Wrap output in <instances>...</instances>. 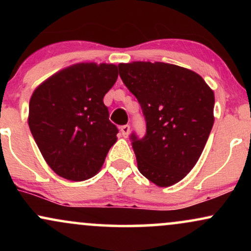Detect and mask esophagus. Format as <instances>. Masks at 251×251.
I'll return each mask as SVG.
<instances>
[{"label": "esophagus", "instance_id": "34e87169", "mask_svg": "<svg viewBox=\"0 0 251 251\" xmlns=\"http://www.w3.org/2000/svg\"><path fill=\"white\" fill-rule=\"evenodd\" d=\"M120 133L124 138H127L128 134H129V125H124L120 127Z\"/></svg>", "mask_w": 251, "mask_h": 251}]
</instances>
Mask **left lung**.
Returning <instances> with one entry per match:
<instances>
[{
	"label": "left lung",
	"mask_w": 251,
	"mask_h": 251,
	"mask_svg": "<svg viewBox=\"0 0 251 251\" xmlns=\"http://www.w3.org/2000/svg\"><path fill=\"white\" fill-rule=\"evenodd\" d=\"M123 82L137 98L146 134L131 135L138 170L160 188L183 179L200 159L214 125V91L200 74L164 62L119 63Z\"/></svg>",
	"instance_id": "obj_1"
}]
</instances>
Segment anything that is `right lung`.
I'll use <instances>...</instances> for the list:
<instances>
[{
  "mask_svg": "<svg viewBox=\"0 0 251 251\" xmlns=\"http://www.w3.org/2000/svg\"><path fill=\"white\" fill-rule=\"evenodd\" d=\"M118 79L113 63L81 62L53 74L33 92L28 125L46 163L68 180L101 169L118 128L103 97Z\"/></svg>",
  "mask_w": 251,
  "mask_h": 251,
  "instance_id": "add662e5",
  "label": "right lung"
}]
</instances>
